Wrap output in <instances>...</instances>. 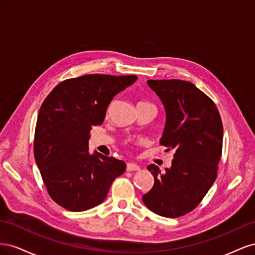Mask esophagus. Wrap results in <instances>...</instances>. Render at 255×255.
Masks as SVG:
<instances>
[{
	"label": "esophagus",
	"instance_id": "obj_1",
	"mask_svg": "<svg viewBox=\"0 0 255 255\" xmlns=\"http://www.w3.org/2000/svg\"><path fill=\"white\" fill-rule=\"evenodd\" d=\"M139 169H140V167L135 163H128L127 165V170L128 171H137V170H139Z\"/></svg>",
	"mask_w": 255,
	"mask_h": 255
}]
</instances>
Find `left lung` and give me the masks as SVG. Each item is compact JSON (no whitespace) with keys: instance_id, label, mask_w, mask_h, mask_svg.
Wrapping results in <instances>:
<instances>
[{"instance_id":"8db88e82","label":"left lung","mask_w":255,"mask_h":255,"mask_svg":"<svg viewBox=\"0 0 255 255\" xmlns=\"http://www.w3.org/2000/svg\"><path fill=\"white\" fill-rule=\"evenodd\" d=\"M163 103L166 125L159 143L173 150L164 172L154 164L148 170L154 185L142 196L150 211L167 218L191 212L217 176L223 128L215 103L194 84L182 80L146 82Z\"/></svg>"}]
</instances>
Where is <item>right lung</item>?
Listing matches in <instances>:
<instances>
[{
  "instance_id": "obj_1",
  "label": "right lung",
  "mask_w": 255,
  "mask_h": 255,
  "mask_svg": "<svg viewBox=\"0 0 255 255\" xmlns=\"http://www.w3.org/2000/svg\"><path fill=\"white\" fill-rule=\"evenodd\" d=\"M136 75L87 74L59 83L43 101L35 129V160L50 197L71 212L102 203L127 164L89 152V132L101 126L114 97Z\"/></svg>"
}]
</instances>
